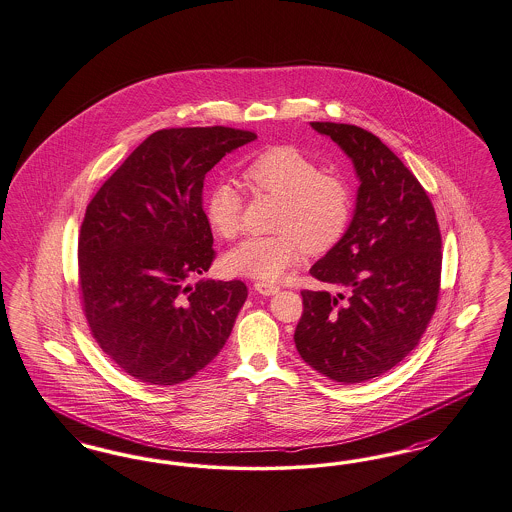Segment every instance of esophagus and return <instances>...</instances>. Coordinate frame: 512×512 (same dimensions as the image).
<instances>
[{"mask_svg":"<svg viewBox=\"0 0 512 512\" xmlns=\"http://www.w3.org/2000/svg\"><path fill=\"white\" fill-rule=\"evenodd\" d=\"M255 291L261 295H274L280 291V287L268 284V282H255Z\"/></svg>","mask_w":512,"mask_h":512,"instance_id":"34e87169","label":"esophagus"}]
</instances>
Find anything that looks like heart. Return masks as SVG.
I'll list each match as a JSON object with an SVG mask.
<instances>
[{
	"mask_svg": "<svg viewBox=\"0 0 512 512\" xmlns=\"http://www.w3.org/2000/svg\"><path fill=\"white\" fill-rule=\"evenodd\" d=\"M240 181L255 196L278 198L272 236L247 238L225 257L230 274L274 282L295 265L305 247L320 253L347 232L352 215L348 184L324 173L295 146H272L247 160ZM242 192L228 181L215 183L205 196V221L223 240H234L242 228Z\"/></svg>",
	"mask_w": 512,
	"mask_h": 512,
	"instance_id": "heart-1",
	"label": "heart"
}]
</instances>
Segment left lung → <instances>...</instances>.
Masks as SVG:
<instances>
[{"mask_svg": "<svg viewBox=\"0 0 512 512\" xmlns=\"http://www.w3.org/2000/svg\"><path fill=\"white\" fill-rule=\"evenodd\" d=\"M360 177L345 236L310 268L341 293L303 289L295 347L310 368L345 385L398 366L438 305L442 236L425 188L379 137L350 123L312 122Z\"/></svg>", "mask_w": 512, "mask_h": 512, "instance_id": "obj_1", "label": "left lung"}]
</instances>
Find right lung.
Segmentation results:
<instances>
[{
  "mask_svg": "<svg viewBox=\"0 0 512 512\" xmlns=\"http://www.w3.org/2000/svg\"><path fill=\"white\" fill-rule=\"evenodd\" d=\"M257 139L225 125L146 137L97 190L78 238L87 328L104 354L146 385H179L225 347L246 303L242 280H188L215 261L205 221L207 171Z\"/></svg>",
  "mask_w": 512,
  "mask_h": 512,
  "instance_id": "1",
  "label": "right lung"
}]
</instances>
